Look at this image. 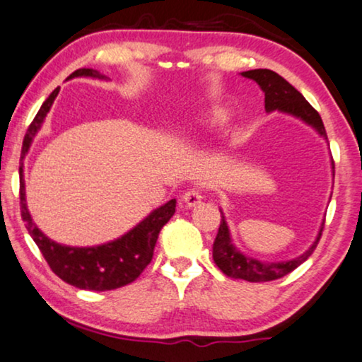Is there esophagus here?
<instances>
[{
    "mask_svg": "<svg viewBox=\"0 0 362 362\" xmlns=\"http://www.w3.org/2000/svg\"><path fill=\"white\" fill-rule=\"evenodd\" d=\"M201 201H202V194L199 192V189H189L187 192H185V196H182V202H185L186 207L199 206Z\"/></svg>",
    "mask_w": 362,
    "mask_h": 362,
    "instance_id": "esophagus-1",
    "label": "esophagus"
}]
</instances>
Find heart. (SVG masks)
I'll use <instances>...</instances> for the list:
<instances>
[{
	"label": "heart",
	"mask_w": 362,
	"mask_h": 362,
	"mask_svg": "<svg viewBox=\"0 0 362 362\" xmlns=\"http://www.w3.org/2000/svg\"><path fill=\"white\" fill-rule=\"evenodd\" d=\"M209 118H211V120H212V122H216V120H217V118H219V115H217V113H216V112H212V113H211V117H209Z\"/></svg>",
	"instance_id": "obj_1"
}]
</instances>
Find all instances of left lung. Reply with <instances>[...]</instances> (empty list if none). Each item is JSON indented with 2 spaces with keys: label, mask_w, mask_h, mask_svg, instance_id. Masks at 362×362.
Instances as JSON below:
<instances>
[{
  "label": "left lung",
  "mask_w": 362,
  "mask_h": 362,
  "mask_svg": "<svg viewBox=\"0 0 362 362\" xmlns=\"http://www.w3.org/2000/svg\"><path fill=\"white\" fill-rule=\"evenodd\" d=\"M240 76L259 83L262 92L265 93L267 112L272 113L276 110L280 113H286V115L298 118V120L313 128V130L318 133L323 140H326V143H328V136H326V130L320 113L316 112L315 108L306 102V98L301 95V93L296 90L291 83L286 82L284 77L279 76V74L274 71H269V69H255V71L240 72ZM331 171H333V177H334L333 158H331ZM221 217L222 219H221L219 232H217L214 245H212V259H214V264L219 267L222 274L230 276V279H239L245 281H270V280L281 279V276L290 274L291 270H295L296 267L303 264V262L313 254L316 245H318L321 232H323V226H325V219H323L315 242L301 255L290 260L267 262V260L255 259V257H249L247 254H244V252L237 249L234 240H232L230 237L229 226H227L226 216L222 211H221Z\"/></svg>",
  "instance_id": "8db88e82"
}]
</instances>
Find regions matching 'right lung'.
<instances>
[{
    "label": "right lung",
    "instance_id": "1",
    "mask_svg": "<svg viewBox=\"0 0 362 362\" xmlns=\"http://www.w3.org/2000/svg\"><path fill=\"white\" fill-rule=\"evenodd\" d=\"M76 77H92L103 78L98 71L93 69H78L72 72L66 81ZM59 93V87L46 98L42 107L39 108L37 115L34 117L24 135L21 160H19V199H21V217L26 222V229L36 242L44 259L51 267V270L66 284L77 286L81 290L107 291L125 286L136 280L146 265L153 259L158 235L163 226L171 219L176 211V199L168 201L166 204L156 207L145 219L115 240L105 242L100 245L92 247H72L64 245L49 239L44 232L33 221L31 212L26 204V186H24V158L33 145L34 136L41 130L46 115L51 110L54 100Z\"/></svg>",
    "mask_w": 362,
    "mask_h": 362
}]
</instances>
